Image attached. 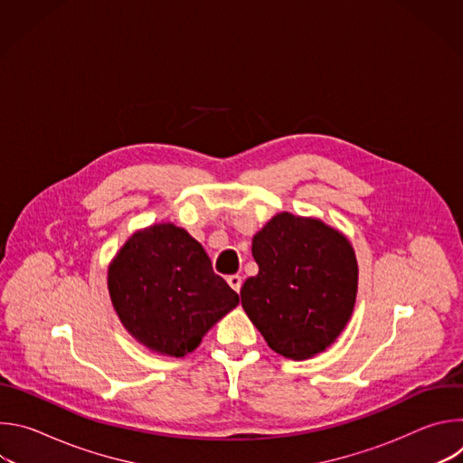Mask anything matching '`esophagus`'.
<instances>
[{
	"mask_svg": "<svg viewBox=\"0 0 463 463\" xmlns=\"http://www.w3.org/2000/svg\"><path fill=\"white\" fill-rule=\"evenodd\" d=\"M227 282H229V286L236 291V293H240V289H241V277L240 275H231V277H227Z\"/></svg>",
	"mask_w": 463,
	"mask_h": 463,
	"instance_id": "34e87169",
	"label": "esophagus"
}]
</instances>
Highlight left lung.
Segmentation results:
<instances>
[{
    "instance_id": "8db88e82",
    "label": "left lung",
    "mask_w": 463,
    "mask_h": 463,
    "mask_svg": "<svg viewBox=\"0 0 463 463\" xmlns=\"http://www.w3.org/2000/svg\"><path fill=\"white\" fill-rule=\"evenodd\" d=\"M258 275L241 306L271 350L307 359L332 345L352 317L357 260L350 241L318 220L277 214L252 238Z\"/></svg>"
}]
</instances>
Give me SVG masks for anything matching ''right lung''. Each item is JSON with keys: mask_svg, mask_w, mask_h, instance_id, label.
Segmentation results:
<instances>
[{"mask_svg": "<svg viewBox=\"0 0 463 463\" xmlns=\"http://www.w3.org/2000/svg\"><path fill=\"white\" fill-rule=\"evenodd\" d=\"M108 288L128 332L170 357L192 352L240 302L203 247L172 223L131 236L109 266Z\"/></svg>", "mask_w": 463, "mask_h": 463, "instance_id": "add662e5", "label": "right lung"}]
</instances>
